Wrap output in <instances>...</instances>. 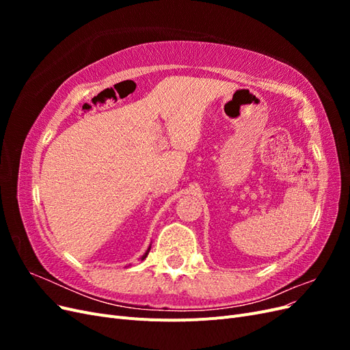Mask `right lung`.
<instances>
[{"label": "right lung", "instance_id": "obj_1", "mask_svg": "<svg viewBox=\"0 0 350 350\" xmlns=\"http://www.w3.org/2000/svg\"><path fill=\"white\" fill-rule=\"evenodd\" d=\"M149 251H150V247H149V248H147V251H146V252H144V256H143V257H142V260H144V258H146V257H147V254H149Z\"/></svg>", "mask_w": 350, "mask_h": 350}]
</instances>
